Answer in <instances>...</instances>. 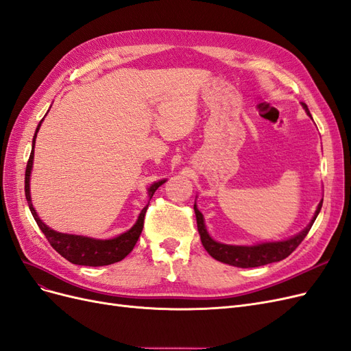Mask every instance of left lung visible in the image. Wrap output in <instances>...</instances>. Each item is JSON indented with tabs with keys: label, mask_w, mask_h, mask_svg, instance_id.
I'll return each instance as SVG.
<instances>
[{
	"label": "left lung",
	"mask_w": 351,
	"mask_h": 351,
	"mask_svg": "<svg viewBox=\"0 0 351 351\" xmlns=\"http://www.w3.org/2000/svg\"><path fill=\"white\" fill-rule=\"evenodd\" d=\"M302 104H304V108L306 110V113L311 116V113L308 110V106L305 103H302ZM321 208H322V202L318 204L317 212H315V215H313V219L311 221V223L296 237H293L291 239H286V241H279V243H264V244L252 245V247L226 245V244L216 243L215 239H212L209 237V234L206 231V226H204V222H203V215L197 210L196 204H195V213H196V219H197V229H199L200 239H202V244H203L204 250H206L210 256L217 261L229 264V265H235V267L250 269V267H260V265L280 261V260L291 256V254L299 247V244L308 235L309 229L312 228L313 222H315Z\"/></svg>",
	"instance_id": "1"
}]
</instances>
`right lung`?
<instances>
[{
	"instance_id": "right-lung-1",
	"label": "right lung",
	"mask_w": 351,
	"mask_h": 351,
	"mask_svg": "<svg viewBox=\"0 0 351 351\" xmlns=\"http://www.w3.org/2000/svg\"><path fill=\"white\" fill-rule=\"evenodd\" d=\"M42 125H38V129H36V134L39 132V128ZM36 134L33 138V147H34V141H36ZM32 165H33V149L30 152L27 167H26V176H24V191H26V199L29 203L30 212L34 217L36 223L40 228V231L45 234L46 239L49 241V244L55 251H58L60 256L66 258L72 264H78V265H90V267H99V265H108L117 261H122L128 254L134 250L135 244L138 243L139 235L142 232L143 228V219H145V213H147L148 204L145 206L138 217L136 223L132 226L128 232L119 235L113 239H93L87 237H81V235H69V234H60L53 231L49 226H46L40 217L36 213L32 199H30V173H32ZM165 183V180L158 181V183H154L149 190L148 195L149 199L154 196V193L156 191L161 184Z\"/></svg>"
}]
</instances>
